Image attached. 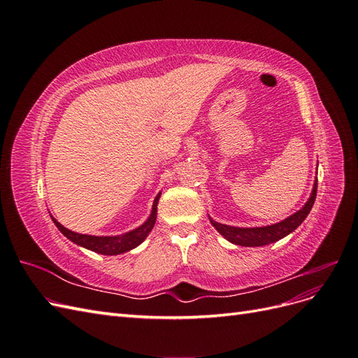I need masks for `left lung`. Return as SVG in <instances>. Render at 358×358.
Segmentation results:
<instances>
[{
  "label": "left lung",
  "mask_w": 358,
  "mask_h": 358,
  "mask_svg": "<svg viewBox=\"0 0 358 358\" xmlns=\"http://www.w3.org/2000/svg\"><path fill=\"white\" fill-rule=\"evenodd\" d=\"M317 188H318V179L315 180V185H313L312 194L308 200V203L303 206V208L296 212L294 215L288 216V218L282 222H278L268 227H255V229H239V227H230V225H224L220 222H215L210 220L212 225L215 227L218 233H221L227 241L234 243V245H241V246H263L273 243L279 239H282L287 234L291 231H294L297 227L305 221L306 216L309 215L313 203H315L317 199Z\"/></svg>",
  "instance_id": "8db88e82"
}]
</instances>
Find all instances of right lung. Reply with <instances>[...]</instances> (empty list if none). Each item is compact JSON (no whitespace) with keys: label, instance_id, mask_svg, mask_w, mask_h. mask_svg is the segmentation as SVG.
Segmentation results:
<instances>
[{"label":"right lung","instance_id":"obj_1","mask_svg":"<svg viewBox=\"0 0 358 358\" xmlns=\"http://www.w3.org/2000/svg\"><path fill=\"white\" fill-rule=\"evenodd\" d=\"M158 199H159V194L157 196L154 206H152V212H150V216L148 218V221L140 225L138 229L125 233L122 236H113V237H99V236H88V234H79V233H74L66 227L61 225L57 220H53L55 225L58 227V230L69 237V239L74 243H78L86 249H91L94 252H99L103 255H117V254H122L129 251V249H133L136 246H138L142 243L146 236L150 233V230L154 229L155 221H157V204H158Z\"/></svg>","mask_w":358,"mask_h":358}]
</instances>
